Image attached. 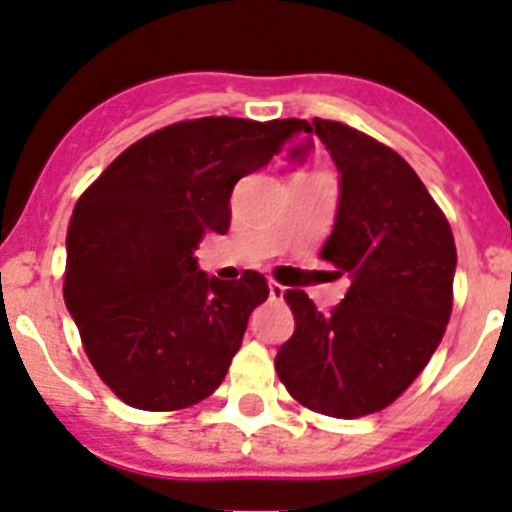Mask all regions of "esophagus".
Listing matches in <instances>:
<instances>
[{"label":"esophagus","instance_id":"obj_1","mask_svg":"<svg viewBox=\"0 0 512 512\" xmlns=\"http://www.w3.org/2000/svg\"><path fill=\"white\" fill-rule=\"evenodd\" d=\"M268 291H270V299L281 301V299H283V293H286V286H281V283L270 281V283H268Z\"/></svg>","mask_w":512,"mask_h":512}]
</instances>
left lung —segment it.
<instances>
[{
    "mask_svg": "<svg viewBox=\"0 0 512 512\" xmlns=\"http://www.w3.org/2000/svg\"><path fill=\"white\" fill-rule=\"evenodd\" d=\"M311 128L340 172L335 229L319 255L348 273L350 288L330 314L304 291H286L296 330L275 371L296 402L353 420L389 407L441 345L456 244L397 151L345 123L314 118Z\"/></svg>",
    "mask_w": 512,
    "mask_h": 512,
    "instance_id": "left-lung-1",
    "label": "left lung"
}]
</instances>
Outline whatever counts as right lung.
Segmentation results:
<instances>
[{"label":"right lung","instance_id":"obj_1","mask_svg":"<svg viewBox=\"0 0 512 512\" xmlns=\"http://www.w3.org/2000/svg\"><path fill=\"white\" fill-rule=\"evenodd\" d=\"M309 131L299 118L172 123L84 190L66 231L64 301L115 397L170 412L219 389L270 291L255 270L208 278L193 252L206 231H229L234 185Z\"/></svg>","mask_w":512,"mask_h":512}]
</instances>
